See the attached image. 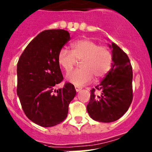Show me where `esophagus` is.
<instances>
[{
	"instance_id": "esophagus-1",
	"label": "esophagus",
	"mask_w": 152,
	"mask_h": 152,
	"mask_svg": "<svg viewBox=\"0 0 152 152\" xmlns=\"http://www.w3.org/2000/svg\"><path fill=\"white\" fill-rule=\"evenodd\" d=\"M75 90H76V92H79L82 90V87H78V86H75Z\"/></svg>"
}]
</instances>
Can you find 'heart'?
Returning <instances> with one entry per match:
<instances>
[{
	"label": "heart",
	"instance_id": "heart-1",
	"mask_svg": "<svg viewBox=\"0 0 152 152\" xmlns=\"http://www.w3.org/2000/svg\"><path fill=\"white\" fill-rule=\"evenodd\" d=\"M71 52L62 48L57 54V62L61 67L69 72L81 61V69L67 73V79L76 86L90 83L95 76L96 79L104 78L111 69L113 53L108 47L99 45L93 39L85 38L75 41L70 45Z\"/></svg>",
	"mask_w": 152,
	"mask_h": 152
}]
</instances>
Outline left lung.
<instances>
[{
    "instance_id": "obj_1",
    "label": "left lung",
    "mask_w": 152,
    "mask_h": 152,
    "mask_svg": "<svg viewBox=\"0 0 152 152\" xmlns=\"http://www.w3.org/2000/svg\"><path fill=\"white\" fill-rule=\"evenodd\" d=\"M113 63L99 85L90 92L87 110L96 121L110 123L117 121L128 110L133 99L132 67L126 53L112 43Z\"/></svg>"
}]
</instances>
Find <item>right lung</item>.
<instances>
[{
	"mask_svg": "<svg viewBox=\"0 0 152 152\" xmlns=\"http://www.w3.org/2000/svg\"><path fill=\"white\" fill-rule=\"evenodd\" d=\"M70 39V34L64 29L43 31L31 41L18 60L17 94L27 118L41 126L63 121L76 96L74 86L69 82L53 90L63 80L58 52Z\"/></svg>",
	"mask_w": 152,
	"mask_h": 152,
	"instance_id": "right-lung-1",
	"label": "right lung"
}]
</instances>
